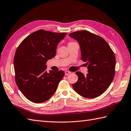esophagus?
<instances>
[{
	"label": "esophagus",
	"mask_w": 131,
	"mask_h": 131,
	"mask_svg": "<svg viewBox=\"0 0 131 131\" xmlns=\"http://www.w3.org/2000/svg\"><path fill=\"white\" fill-rule=\"evenodd\" d=\"M70 73H71V72L69 71H65V75H69L70 74Z\"/></svg>",
	"instance_id": "1"
}]
</instances>
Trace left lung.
<instances>
[{"label":"left lung","mask_w":131,"mask_h":131,"mask_svg":"<svg viewBox=\"0 0 131 131\" xmlns=\"http://www.w3.org/2000/svg\"><path fill=\"white\" fill-rule=\"evenodd\" d=\"M69 36L76 39L80 47L81 60L86 62L88 72L85 76L77 71L74 90L86 98H94L104 93L113 81L115 58L113 51L104 39L87 31L71 33Z\"/></svg>","instance_id":"1"}]
</instances>
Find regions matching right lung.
Here are the masks:
<instances>
[{
	"label": "right lung",
	"mask_w": 131,
	"mask_h": 131,
	"mask_svg": "<svg viewBox=\"0 0 131 131\" xmlns=\"http://www.w3.org/2000/svg\"><path fill=\"white\" fill-rule=\"evenodd\" d=\"M66 33L38 30L18 47L14 58L16 82L23 95L33 103L49 99L63 78V71H46V62L55 56L57 45Z\"/></svg>",
	"instance_id": "1"
}]
</instances>
